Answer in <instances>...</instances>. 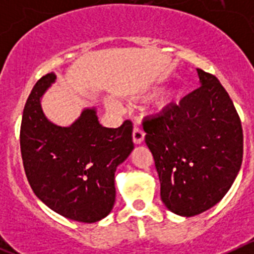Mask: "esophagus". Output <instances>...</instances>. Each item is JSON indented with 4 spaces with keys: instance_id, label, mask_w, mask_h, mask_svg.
<instances>
[{
    "instance_id": "1",
    "label": "esophagus",
    "mask_w": 254,
    "mask_h": 254,
    "mask_svg": "<svg viewBox=\"0 0 254 254\" xmlns=\"http://www.w3.org/2000/svg\"><path fill=\"white\" fill-rule=\"evenodd\" d=\"M132 138H133V142L136 143V145H140L143 141V138H145V133H143V131L141 128L134 127L133 132H132Z\"/></svg>"
}]
</instances>
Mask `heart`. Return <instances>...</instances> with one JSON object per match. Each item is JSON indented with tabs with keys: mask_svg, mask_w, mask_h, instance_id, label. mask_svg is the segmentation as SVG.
<instances>
[{
	"mask_svg": "<svg viewBox=\"0 0 254 254\" xmlns=\"http://www.w3.org/2000/svg\"><path fill=\"white\" fill-rule=\"evenodd\" d=\"M182 96V90L179 87H172L169 90L164 91L160 96H159V99L156 100V103L154 104V108H152V112L154 113H161L164 112L167 108H169L170 105L174 104L176 102H178L179 98ZM107 105L111 109H118V104L113 100H108Z\"/></svg>",
	"mask_w": 254,
	"mask_h": 254,
	"instance_id": "b5f03b06",
	"label": "heart"
}]
</instances>
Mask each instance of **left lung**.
<instances>
[{
    "label": "left lung",
    "instance_id": "left-lung-1",
    "mask_svg": "<svg viewBox=\"0 0 254 254\" xmlns=\"http://www.w3.org/2000/svg\"><path fill=\"white\" fill-rule=\"evenodd\" d=\"M197 73L198 89L143 121L161 201L186 217L225 196L243 159V129L230 96L214 75L201 68Z\"/></svg>",
    "mask_w": 254,
    "mask_h": 254
}]
</instances>
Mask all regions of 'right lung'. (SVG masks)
I'll use <instances>...</instances> for the list:
<instances>
[{
	"label": "right lung",
	"mask_w": 254,
	"mask_h": 254,
	"mask_svg": "<svg viewBox=\"0 0 254 254\" xmlns=\"http://www.w3.org/2000/svg\"><path fill=\"white\" fill-rule=\"evenodd\" d=\"M57 76L47 73L26 100L20 147L35 196L57 214L80 223L104 219L116 202L114 173L133 150L132 123L103 127L96 108H85L67 127L48 120L42 98Z\"/></svg>",
	"instance_id": "add662e5"
}]
</instances>
